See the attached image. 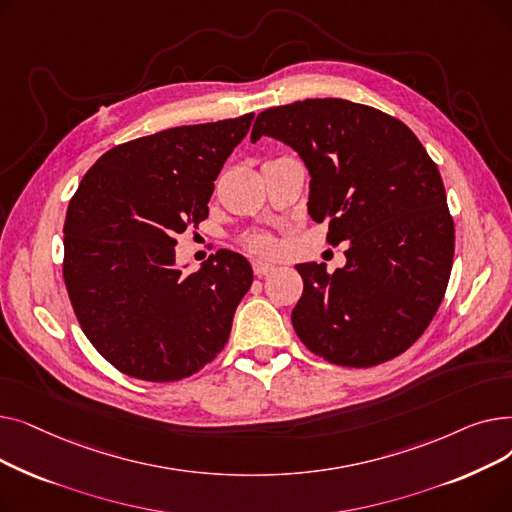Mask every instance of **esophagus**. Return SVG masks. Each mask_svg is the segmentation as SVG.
I'll return each instance as SVG.
<instances>
[{"mask_svg":"<svg viewBox=\"0 0 512 512\" xmlns=\"http://www.w3.org/2000/svg\"><path fill=\"white\" fill-rule=\"evenodd\" d=\"M253 272L255 276H267L270 272H274V265L272 263H265V261H253Z\"/></svg>","mask_w":512,"mask_h":512,"instance_id":"obj_1","label":"esophagus"}]
</instances>
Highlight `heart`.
I'll list each match as a JSON object with an SVG mask.
<instances>
[{"label":"heart","instance_id":"1","mask_svg":"<svg viewBox=\"0 0 512 512\" xmlns=\"http://www.w3.org/2000/svg\"><path fill=\"white\" fill-rule=\"evenodd\" d=\"M242 242H245V247L249 251L259 253V255H272L278 249L276 240L270 234H263V232H253V234L245 236V240H242Z\"/></svg>","mask_w":512,"mask_h":512}]
</instances>
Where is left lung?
Returning <instances> with one entry per match:
<instances>
[{
    "instance_id": "obj_1",
    "label": "left lung",
    "mask_w": 512,
    "mask_h": 512,
    "mask_svg": "<svg viewBox=\"0 0 512 512\" xmlns=\"http://www.w3.org/2000/svg\"><path fill=\"white\" fill-rule=\"evenodd\" d=\"M292 147L309 170V215L346 265L299 263L303 297L292 326L311 353L371 367L405 353L448 286L454 224L438 166L413 130L375 107L305 99L257 116L251 141Z\"/></svg>"
}]
</instances>
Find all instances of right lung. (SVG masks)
Wrapping results in <instances>:
<instances>
[{"instance_id": "obj_1", "label": "right lung", "mask_w": 512, "mask_h": 512, "mask_svg": "<svg viewBox=\"0 0 512 512\" xmlns=\"http://www.w3.org/2000/svg\"><path fill=\"white\" fill-rule=\"evenodd\" d=\"M255 114L176 126L103 153L80 180L64 224V282L103 359L147 382L197 373L228 342L253 284L228 249L176 270V234L203 222L213 180Z\"/></svg>"}]
</instances>
